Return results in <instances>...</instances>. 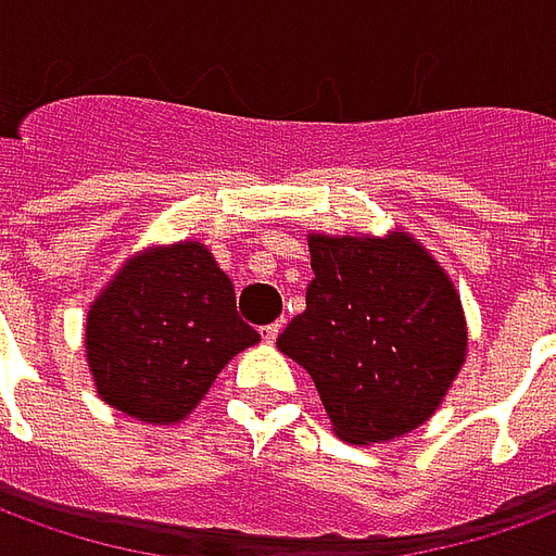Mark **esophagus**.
<instances>
[{"label": "esophagus", "mask_w": 556, "mask_h": 556, "mask_svg": "<svg viewBox=\"0 0 556 556\" xmlns=\"http://www.w3.org/2000/svg\"><path fill=\"white\" fill-rule=\"evenodd\" d=\"M279 330H282V325H279V321H274V325H265L262 327V339H265V342H277Z\"/></svg>", "instance_id": "esophagus-1"}]
</instances>
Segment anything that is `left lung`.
Here are the masks:
<instances>
[{"instance_id": "obj_1", "label": "left lung", "mask_w": 556, "mask_h": 556, "mask_svg": "<svg viewBox=\"0 0 556 556\" xmlns=\"http://www.w3.org/2000/svg\"><path fill=\"white\" fill-rule=\"evenodd\" d=\"M306 309L277 349L313 375L342 441L408 434L441 408L467 354L453 279L408 231L309 235Z\"/></svg>"}]
</instances>
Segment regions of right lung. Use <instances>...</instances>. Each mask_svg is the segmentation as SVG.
Here are the masks:
<instances>
[{"label": "right lung", "mask_w": 556, "mask_h": 556, "mask_svg": "<svg viewBox=\"0 0 556 556\" xmlns=\"http://www.w3.org/2000/svg\"><path fill=\"white\" fill-rule=\"evenodd\" d=\"M258 339L238 315L231 279L199 241L127 258L86 318L98 396L160 426L187 417L219 369Z\"/></svg>", "instance_id": "1"}]
</instances>
